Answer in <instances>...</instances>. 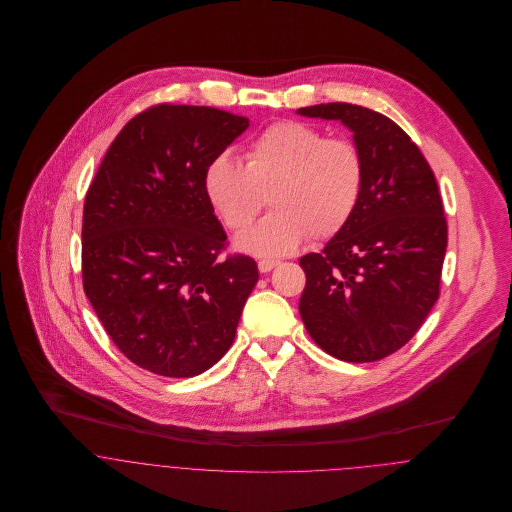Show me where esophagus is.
Instances as JSON below:
<instances>
[{"mask_svg":"<svg viewBox=\"0 0 512 512\" xmlns=\"http://www.w3.org/2000/svg\"><path fill=\"white\" fill-rule=\"evenodd\" d=\"M278 264H280L278 260H260V262H258V270H260L262 274H266V272H272Z\"/></svg>","mask_w":512,"mask_h":512,"instance_id":"1","label":"esophagus"}]
</instances>
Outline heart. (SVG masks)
Segmentation results:
<instances>
[{"label":"heart","instance_id":"1","mask_svg":"<svg viewBox=\"0 0 512 512\" xmlns=\"http://www.w3.org/2000/svg\"><path fill=\"white\" fill-rule=\"evenodd\" d=\"M246 163L228 153L205 169L207 201L224 226L244 232L266 207L272 211L238 246L260 256L295 250L309 234L327 240L353 219L365 185V161L351 140L325 138L305 122L280 120L246 147Z\"/></svg>","mask_w":512,"mask_h":512}]
</instances>
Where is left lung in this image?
Here are the masks:
<instances>
[{"label":"left lung","mask_w":512,"mask_h":512,"mask_svg":"<svg viewBox=\"0 0 512 512\" xmlns=\"http://www.w3.org/2000/svg\"><path fill=\"white\" fill-rule=\"evenodd\" d=\"M341 120L365 161L361 201L321 252L301 256L299 315L331 357L374 363L402 349L438 301L447 220L436 175L390 118L357 104L297 110Z\"/></svg>","instance_id":"1"}]
</instances>
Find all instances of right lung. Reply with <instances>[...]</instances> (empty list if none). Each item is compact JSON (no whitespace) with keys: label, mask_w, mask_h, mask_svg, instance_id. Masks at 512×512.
<instances>
[{"label":"right lung","mask_w":512,"mask_h":512,"mask_svg":"<svg viewBox=\"0 0 512 512\" xmlns=\"http://www.w3.org/2000/svg\"><path fill=\"white\" fill-rule=\"evenodd\" d=\"M248 128L211 106L155 104L108 147L82 213V288L114 345L159 376L189 378L230 349L258 282L207 201V165Z\"/></svg>","instance_id":"obj_1"}]
</instances>
